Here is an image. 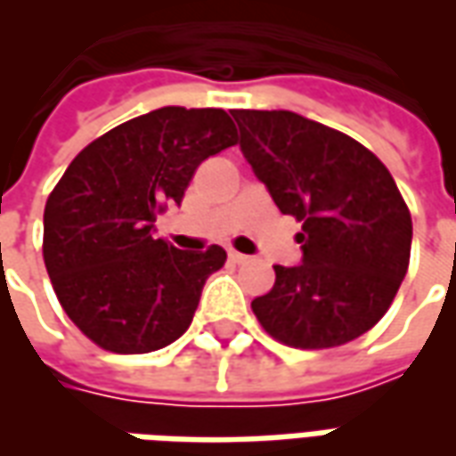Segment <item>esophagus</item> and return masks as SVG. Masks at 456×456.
<instances>
[{
    "label": "esophagus",
    "mask_w": 456,
    "mask_h": 456,
    "mask_svg": "<svg viewBox=\"0 0 456 456\" xmlns=\"http://www.w3.org/2000/svg\"><path fill=\"white\" fill-rule=\"evenodd\" d=\"M229 258H232L234 264H244V261H248L247 254H239V251H234V248L229 251Z\"/></svg>",
    "instance_id": "1"
}]
</instances>
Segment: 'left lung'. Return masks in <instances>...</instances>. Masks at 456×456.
Returning <instances> with one entry per match:
<instances>
[{"label": "left lung", "mask_w": 456, "mask_h": 456, "mask_svg": "<svg viewBox=\"0 0 456 456\" xmlns=\"http://www.w3.org/2000/svg\"><path fill=\"white\" fill-rule=\"evenodd\" d=\"M239 146L283 215L303 222L300 266L251 303L276 342L332 349L369 332L401 288L412 219L395 180L342 131L286 110H232Z\"/></svg>", "instance_id": "left-lung-1"}]
</instances>
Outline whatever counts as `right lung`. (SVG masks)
<instances>
[{
    "mask_svg": "<svg viewBox=\"0 0 456 456\" xmlns=\"http://www.w3.org/2000/svg\"><path fill=\"white\" fill-rule=\"evenodd\" d=\"M237 141L224 110L160 107L75 156L45 200L44 264L65 315L90 342L149 354L188 330L227 251H180L153 237V222L183 202L202 160Z\"/></svg>",
    "mask_w": 456,
    "mask_h": 456,
    "instance_id": "add662e5",
    "label": "right lung"
}]
</instances>
